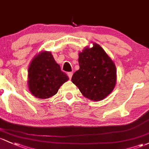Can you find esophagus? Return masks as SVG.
<instances>
[{
	"mask_svg": "<svg viewBox=\"0 0 149 149\" xmlns=\"http://www.w3.org/2000/svg\"><path fill=\"white\" fill-rule=\"evenodd\" d=\"M67 75H68L69 78H70V79H71L72 77V75H73V73L72 72H68V73H67Z\"/></svg>",
	"mask_w": 149,
	"mask_h": 149,
	"instance_id": "34e87169",
	"label": "esophagus"
}]
</instances>
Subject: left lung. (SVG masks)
<instances>
[{
  "label": "left lung",
  "mask_w": 149,
  "mask_h": 149,
  "mask_svg": "<svg viewBox=\"0 0 149 149\" xmlns=\"http://www.w3.org/2000/svg\"><path fill=\"white\" fill-rule=\"evenodd\" d=\"M79 70L72 82L87 98L101 100L108 95L116 83V68L106 52L97 44L79 54Z\"/></svg>",
  "instance_id": "obj_1"
}]
</instances>
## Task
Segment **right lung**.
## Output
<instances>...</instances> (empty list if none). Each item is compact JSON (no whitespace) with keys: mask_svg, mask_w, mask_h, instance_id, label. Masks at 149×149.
<instances>
[{"mask_svg":"<svg viewBox=\"0 0 149 149\" xmlns=\"http://www.w3.org/2000/svg\"><path fill=\"white\" fill-rule=\"evenodd\" d=\"M69 79L49 52H41L32 60L29 68V88L33 96L49 98Z\"/></svg>","mask_w":149,"mask_h":149,"instance_id":"1","label":"right lung"}]
</instances>
